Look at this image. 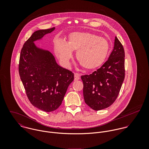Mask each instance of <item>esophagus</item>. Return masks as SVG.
<instances>
[{"mask_svg": "<svg viewBox=\"0 0 149 149\" xmlns=\"http://www.w3.org/2000/svg\"><path fill=\"white\" fill-rule=\"evenodd\" d=\"M74 81H77L79 80L80 79V74L79 73H74Z\"/></svg>", "mask_w": 149, "mask_h": 149, "instance_id": "obj_1", "label": "esophagus"}]
</instances>
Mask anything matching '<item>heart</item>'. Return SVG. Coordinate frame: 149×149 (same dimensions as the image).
<instances>
[{
	"label": "heart",
	"mask_w": 149,
	"mask_h": 149,
	"mask_svg": "<svg viewBox=\"0 0 149 149\" xmlns=\"http://www.w3.org/2000/svg\"><path fill=\"white\" fill-rule=\"evenodd\" d=\"M74 50H77L76 57L81 65L86 69L93 70L104 63L109 43L106 38L86 31L72 32L65 42L57 40L54 43V54L65 66H69Z\"/></svg>",
	"instance_id": "b5f03b06"
}]
</instances>
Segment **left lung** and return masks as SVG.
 Instances as JSON below:
<instances>
[{
    "label": "left lung",
    "instance_id": "left-lung-1",
    "mask_svg": "<svg viewBox=\"0 0 149 149\" xmlns=\"http://www.w3.org/2000/svg\"><path fill=\"white\" fill-rule=\"evenodd\" d=\"M125 51L115 37L108 60L89 75L81 76L85 103L95 111L110 106L116 99L125 79Z\"/></svg>",
    "mask_w": 149,
    "mask_h": 149
}]
</instances>
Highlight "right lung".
Returning a JSON list of instances; mask_svg holds the SVG:
<instances>
[{"label": "right lung", "instance_id": "obj_1", "mask_svg": "<svg viewBox=\"0 0 149 149\" xmlns=\"http://www.w3.org/2000/svg\"><path fill=\"white\" fill-rule=\"evenodd\" d=\"M55 27L35 31L22 49L19 73L30 103L45 112L57 109L62 103L74 74L57 63L47 50L34 42L42 40Z\"/></svg>", "mask_w": 149, "mask_h": 149}]
</instances>
